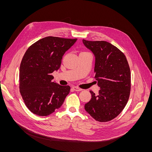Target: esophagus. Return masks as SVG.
<instances>
[{
	"instance_id": "obj_1",
	"label": "esophagus",
	"mask_w": 152,
	"mask_h": 152,
	"mask_svg": "<svg viewBox=\"0 0 152 152\" xmlns=\"http://www.w3.org/2000/svg\"><path fill=\"white\" fill-rule=\"evenodd\" d=\"M72 89H73V91H77V92H79V91H82V89H81L79 88V87H75V86H74V87H72Z\"/></svg>"
}]
</instances>
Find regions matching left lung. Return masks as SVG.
I'll return each instance as SVG.
<instances>
[{
	"mask_svg": "<svg viewBox=\"0 0 152 152\" xmlns=\"http://www.w3.org/2000/svg\"><path fill=\"white\" fill-rule=\"evenodd\" d=\"M94 53L95 78L100 87L97 95L90 91L92 98L84 108L99 122L112 120L126 105L131 91V71L124 54L106 41L83 40Z\"/></svg>",
	"mask_w": 152,
	"mask_h": 152,
	"instance_id": "1",
	"label": "left lung"
}]
</instances>
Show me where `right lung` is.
Listing matches in <instances>:
<instances>
[{
  "label": "right lung",
  "mask_w": 152,
  "mask_h": 152,
  "mask_svg": "<svg viewBox=\"0 0 152 152\" xmlns=\"http://www.w3.org/2000/svg\"><path fill=\"white\" fill-rule=\"evenodd\" d=\"M76 41L46 37L31 45L24 55L20 67V92L33 113L46 116L62 105L70 87L52 82V73L60 68L64 53Z\"/></svg>",
  "instance_id": "obj_1"
}]
</instances>
